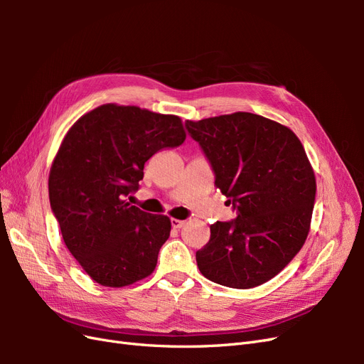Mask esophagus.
Masks as SVG:
<instances>
[{
  "instance_id": "1",
  "label": "esophagus",
  "mask_w": 364,
  "mask_h": 364,
  "mask_svg": "<svg viewBox=\"0 0 364 364\" xmlns=\"http://www.w3.org/2000/svg\"><path fill=\"white\" fill-rule=\"evenodd\" d=\"M185 225V220H178V218H171V226L174 229H181Z\"/></svg>"
}]
</instances>
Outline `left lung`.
Returning <instances> with one entry per match:
<instances>
[{"label":"left lung","instance_id":"1","mask_svg":"<svg viewBox=\"0 0 364 364\" xmlns=\"http://www.w3.org/2000/svg\"><path fill=\"white\" fill-rule=\"evenodd\" d=\"M237 209L234 222L209 226L196 252L200 273L230 289L270 281L297 255L310 232L316 178L302 142L287 126L250 112L186 119Z\"/></svg>","mask_w":364,"mask_h":364}]
</instances>
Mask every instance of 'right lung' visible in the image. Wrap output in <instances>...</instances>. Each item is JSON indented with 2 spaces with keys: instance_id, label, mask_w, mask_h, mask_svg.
Wrapping results in <instances>:
<instances>
[{
  "instance_id": "1",
  "label": "right lung",
  "mask_w": 364,
  "mask_h": 364,
  "mask_svg": "<svg viewBox=\"0 0 364 364\" xmlns=\"http://www.w3.org/2000/svg\"><path fill=\"white\" fill-rule=\"evenodd\" d=\"M182 119L138 106L102 105L70 127L53 159L48 194L65 245L105 287L121 289L153 273L170 237L167 215L132 206L144 164L185 141Z\"/></svg>"
}]
</instances>
